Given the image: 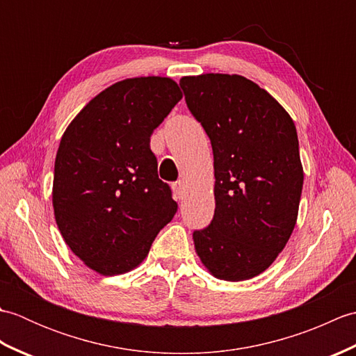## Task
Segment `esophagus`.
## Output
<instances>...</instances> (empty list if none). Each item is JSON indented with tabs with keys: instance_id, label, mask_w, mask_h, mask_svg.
<instances>
[{
	"instance_id": "1",
	"label": "esophagus",
	"mask_w": 356,
	"mask_h": 356,
	"mask_svg": "<svg viewBox=\"0 0 356 356\" xmlns=\"http://www.w3.org/2000/svg\"><path fill=\"white\" fill-rule=\"evenodd\" d=\"M172 190H174V194H176V197L179 200L184 199V195H185V182H184V180H177V182H174Z\"/></svg>"
}]
</instances>
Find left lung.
<instances>
[{
	"instance_id": "left-lung-1",
	"label": "left lung",
	"mask_w": 356,
	"mask_h": 356,
	"mask_svg": "<svg viewBox=\"0 0 356 356\" xmlns=\"http://www.w3.org/2000/svg\"><path fill=\"white\" fill-rule=\"evenodd\" d=\"M214 154L216 211L193 232L214 277L241 282L268 269L297 223L303 166L293 120L266 90L238 74L180 79Z\"/></svg>"
}]
</instances>
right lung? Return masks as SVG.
<instances>
[{"instance_id": "1", "label": "right lung", "mask_w": 356, "mask_h": 356, "mask_svg": "<svg viewBox=\"0 0 356 356\" xmlns=\"http://www.w3.org/2000/svg\"><path fill=\"white\" fill-rule=\"evenodd\" d=\"M180 99L170 78L120 81L81 110L59 143L56 225L73 254L102 275L138 266L176 214L149 136Z\"/></svg>"}]
</instances>
